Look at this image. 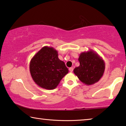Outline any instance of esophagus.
Masks as SVG:
<instances>
[{"instance_id":"esophagus-1","label":"esophagus","mask_w":126,"mask_h":126,"mask_svg":"<svg viewBox=\"0 0 126 126\" xmlns=\"http://www.w3.org/2000/svg\"><path fill=\"white\" fill-rule=\"evenodd\" d=\"M73 70H74V68H72V67H70V68H69V71H70V72H72V71H73Z\"/></svg>"}]
</instances>
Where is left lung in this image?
Instances as JSON below:
<instances>
[{
  "mask_svg": "<svg viewBox=\"0 0 126 126\" xmlns=\"http://www.w3.org/2000/svg\"><path fill=\"white\" fill-rule=\"evenodd\" d=\"M80 65L74 69V74L87 85L98 82L104 75L105 63L102 58L93 50L84 51L79 57Z\"/></svg>",
  "mask_w": 126,
  "mask_h": 126,
  "instance_id": "left-lung-1",
  "label": "left lung"
}]
</instances>
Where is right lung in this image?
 Wrapping results in <instances>:
<instances>
[{
  "label": "right lung",
  "mask_w": 126,
  "mask_h": 126,
  "mask_svg": "<svg viewBox=\"0 0 126 126\" xmlns=\"http://www.w3.org/2000/svg\"><path fill=\"white\" fill-rule=\"evenodd\" d=\"M30 72L33 81L39 87L52 90L57 87L68 69L58 58L57 50L44 46L32 58Z\"/></svg>",
  "instance_id": "obj_1"
}]
</instances>
